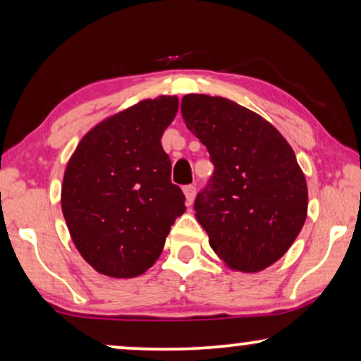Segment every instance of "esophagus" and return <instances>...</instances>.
Here are the masks:
<instances>
[{"mask_svg": "<svg viewBox=\"0 0 361 361\" xmlns=\"http://www.w3.org/2000/svg\"><path fill=\"white\" fill-rule=\"evenodd\" d=\"M184 195H185V204L192 205V202L195 199V185H185Z\"/></svg>", "mask_w": 361, "mask_h": 361, "instance_id": "esophagus-1", "label": "esophagus"}]
</instances>
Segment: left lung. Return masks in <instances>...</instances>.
Listing matches in <instances>:
<instances>
[{
  "label": "left lung",
  "instance_id": "8db88e82",
  "mask_svg": "<svg viewBox=\"0 0 361 361\" xmlns=\"http://www.w3.org/2000/svg\"><path fill=\"white\" fill-rule=\"evenodd\" d=\"M180 111L215 167L194 204L212 250L230 269H266L307 216V184L293 147L269 121L228 98L190 93Z\"/></svg>",
  "mask_w": 361,
  "mask_h": 361
}]
</instances>
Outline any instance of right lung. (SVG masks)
Here are the masks:
<instances>
[{
    "mask_svg": "<svg viewBox=\"0 0 361 361\" xmlns=\"http://www.w3.org/2000/svg\"><path fill=\"white\" fill-rule=\"evenodd\" d=\"M177 108V97L169 95L136 103L93 126L68 159L62 214L78 253L98 273H145L185 212L161 145Z\"/></svg>",
    "mask_w": 361,
    "mask_h": 361,
    "instance_id": "add662e5",
    "label": "right lung"
}]
</instances>
